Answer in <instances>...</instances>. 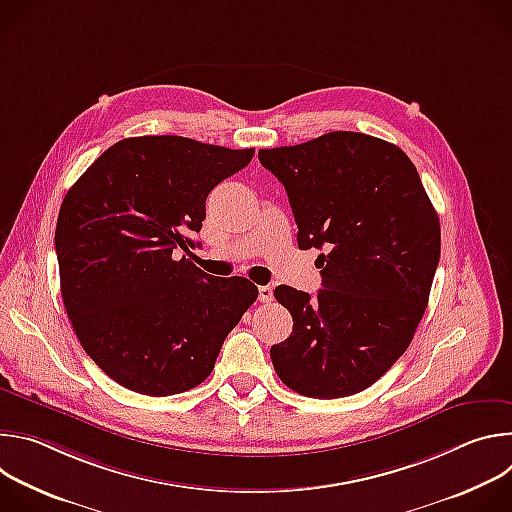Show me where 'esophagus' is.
Here are the masks:
<instances>
[{"instance_id": "obj_1", "label": "esophagus", "mask_w": 512, "mask_h": 512, "mask_svg": "<svg viewBox=\"0 0 512 512\" xmlns=\"http://www.w3.org/2000/svg\"><path fill=\"white\" fill-rule=\"evenodd\" d=\"M257 168V160H253V170ZM257 281H259V296L261 298H271V283H265L263 279H265V273L263 271H259L257 275Z\"/></svg>"}]
</instances>
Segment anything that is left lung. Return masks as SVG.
<instances>
[{
	"instance_id": "8db88e82",
	"label": "left lung",
	"mask_w": 512,
	"mask_h": 512,
	"mask_svg": "<svg viewBox=\"0 0 512 512\" xmlns=\"http://www.w3.org/2000/svg\"><path fill=\"white\" fill-rule=\"evenodd\" d=\"M255 150L180 135L115 143L68 190L56 223L68 320L99 369L129 391L168 397L198 387L257 298L192 253L208 192Z\"/></svg>"
}]
</instances>
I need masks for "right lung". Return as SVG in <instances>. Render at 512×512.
Instances as JSON below:
<instances>
[{
    "instance_id": "right-lung-1",
    "label": "right lung",
    "mask_w": 512,
    "mask_h": 512,
    "mask_svg": "<svg viewBox=\"0 0 512 512\" xmlns=\"http://www.w3.org/2000/svg\"><path fill=\"white\" fill-rule=\"evenodd\" d=\"M283 184L298 239L316 247L318 296L283 289L294 330L271 346L279 379L338 399L379 381L407 350L440 263V221L409 158L383 139L332 131L259 154Z\"/></svg>"
}]
</instances>
